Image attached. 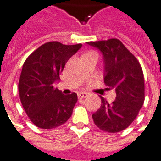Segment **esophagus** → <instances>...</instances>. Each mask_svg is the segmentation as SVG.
Wrapping results in <instances>:
<instances>
[{"mask_svg": "<svg viewBox=\"0 0 161 161\" xmlns=\"http://www.w3.org/2000/svg\"><path fill=\"white\" fill-rule=\"evenodd\" d=\"M86 96H87V93L86 92H80V93H78L79 99H83V98H85Z\"/></svg>", "mask_w": 161, "mask_h": 161, "instance_id": "34e87169", "label": "esophagus"}]
</instances>
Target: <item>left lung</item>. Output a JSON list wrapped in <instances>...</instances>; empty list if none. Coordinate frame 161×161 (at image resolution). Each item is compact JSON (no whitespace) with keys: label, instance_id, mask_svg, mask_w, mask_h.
I'll use <instances>...</instances> for the list:
<instances>
[{"label":"left lung","instance_id":"left-lung-1","mask_svg":"<svg viewBox=\"0 0 161 161\" xmlns=\"http://www.w3.org/2000/svg\"><path fill=\"white\" fill-rule=\"evenodd\" d=\"M86 44L100 50L104 62V82L116 93L112 103L101 96L102 104L92 115L93 122L102 131L119 133L131 125L144 103V75L141 64L118 39Z\"/></svg>","mask_w":161,"mask_h":161}]
</instances>
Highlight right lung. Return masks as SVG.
<instances>
[{
  "label": "right lung",
  "mask_w": 161,
  "mask_h": 161,
  "mask_svg": "<svg viewBox=\"0 0 161 161\" xmlns=\"http://www.w3.org/2000/svg\"><path fill=\"white\" fill-rule=\"evenodd\" d=\"M81 46L47 42L25 60L18 86L20 102L30 120L40 128L60 126L71 117L77 94L65 95L53 84L59 81L65 64Z\"/></svg>",
  "instance_id": "right-lung-1"
}]
</instances>
